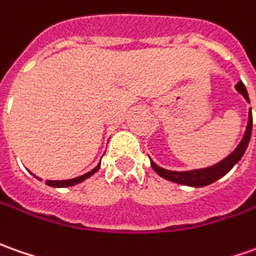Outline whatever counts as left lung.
<instances>
[{
  "label": "left lung",
  "instance_id": "1",
  "mask_svg": "<svg viewBox=\"0 0 256 256\" xmlns=\"http://www.w3.org/2000/svg\"><path fill=\"white\" fill-rule=\"evenodd\" d=\"M235 89L241 93L244 96V99L250 103V96L246 92V88L245 84L240 80L238 84H235ZM252 133V112L250 109L248 113V124L245 128V133H244L242 140L240 142V144L235 147L231 154H228L225 157L224 160H221L220 163L214 164V166H210L206 168H197V170H188V172H172V170H166L162 168L160 166L150 158V164L160 177H163L166 180L172 181V182H177V184H182V186H188V187H206L212 184L214 181L220 180L221 177H224L226 172L232 168L235 164L241 160V157L245 153L246 147L250 144V138H251Z\"/></svg>",
  "mask_w": 256,
  "mask_h": 256
}]
</instances>
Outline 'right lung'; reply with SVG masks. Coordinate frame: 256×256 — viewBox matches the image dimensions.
I'll use <instances>...</instances> for the list:
<instances>
[{
	"label": "right lung",
	"instance_id": "1",
	"mask_svg": "<svg viewBox=\"0 0 256 256\" xmlns=\"http://www.w3.org/2000/svg\"><path fill=\"white\" fill-rule=\"evenodd\" d=\"M99 168H100V163L98 164L93 170H90L89 172H86V174H84V176H80V177L70 178V180H50V181H46V184L50 186V187H55V188H66V187H72V186H76V184L82 182V181H84L86 178H89V177L93 176V174L98 172ZM35 177H36V176H35ZM36 178H38V177H36Z\"/></svg>",
	"mask_w": 256,
	"mask_h": 256
}]
</instances>
